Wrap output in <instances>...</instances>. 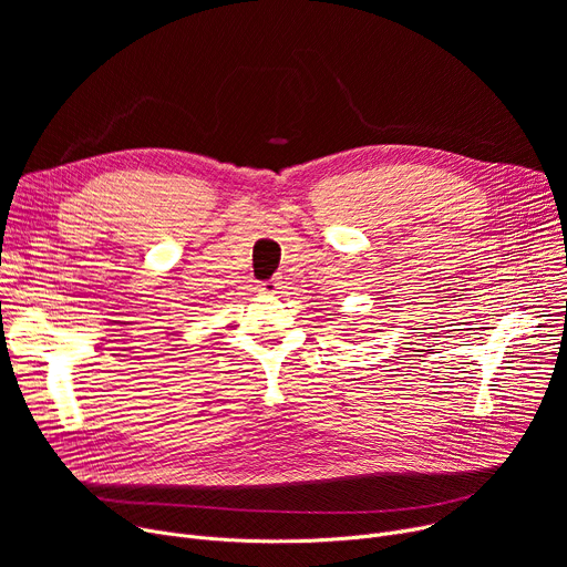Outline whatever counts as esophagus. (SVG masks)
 I'll return each mask as SVG.
<instances>
[{
  "label": "esophagus",
  "mask_w": 567,
  "mask_h": 567,
  "mask_svg": "<svg viewBox=\"0 0 567 567\" xmlns=\"http://www.w3.org/2000/svg\"><path fill=\"white\" fill-rule=\"evenodd\" d=\"M278 289H280V280H278V278L266 280V282H261V287H259L261 293H278Z\"/></svg>",
  "instance_id": "esophagus-1"
}]
</instances>
